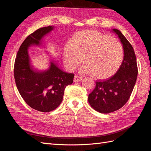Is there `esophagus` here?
Here are the masks:
<instances>
[{"label":"esophagus","instance_id":"34e87169","mask_svg":"<svg viewBox=\"0 0 151 151\" xmlns=\"http://www.w3.org/2000/svg\"><path fill=\"white\" fill-rule=\"evenodd\" d=\"M82 80H83V77H82L79 76H75L74 79V82H79Z\"/></svg>","mask_w":151,"mask_h":151}]
</instances>
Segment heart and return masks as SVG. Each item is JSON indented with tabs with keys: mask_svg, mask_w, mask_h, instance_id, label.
I'll return each instance as SVG.
<instances>
[{
	"mask_svg": "<svg viewBox=\"0 0 151 151\" xmlns=\"http://www.w3.org/2000/svg\"><path fill=\"white\" fill-rule=\"evenodd\" d=\"M63 60L68 69L74 70L83 61V73L104 79L112 76L121 66L124 50L120 42L94 30L79 31L64 45Z\"/></svg>",
	"mask_w": 151,
	"mask_h": 151,
	"instance_id": "1",
	"label": "heart"
}]
</instances>
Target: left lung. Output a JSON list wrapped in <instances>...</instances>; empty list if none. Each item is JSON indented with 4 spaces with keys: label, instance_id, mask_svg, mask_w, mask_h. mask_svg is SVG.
Instances as JSON below:
<instances>
[{
    "label": "left lung",
    "instance_id": "8db88e82",
    "mask_svg": "<svg viewBox=\"0 0 151 151\" xmlns=\"http://www.w3.org/2000/svg\"><path fill=\"white\" fill-rule=\"evenodd\" d=\"M118 35L124 50V57L116 74L104 81L96 82L94 89L89 94L88 101L96 111L109 113L123 107L130 98L137 77L138 69L134 50L122 32Z\"/></svg>",
    "mask_w": 151,
    "mask_h": 151
}]
</instances>
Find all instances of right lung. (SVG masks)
Instances as JSON below:
<instances>
[{
  "label": "right lung",
  "instance_id": "obj_1",
  "mask_svg": "<svg viewBox=\"0 0 151 151\" xmlns=\"http://www.w3.org/2000/svg\"><path fill=\"white\" fill-rule=\"evenodd\" d=\"M53 29V26L44 27L29 35L17 52L14 68L16 84L22 98L31 108L42 112L52 111L60 104L66 86L72 84L74 77L62 70L54 61L44 71L36 70L31 65L28 48L42 45V38Z\"/></svg>",
  "mask_w": 151,
  "mask_h": 151
}]
</instances>
